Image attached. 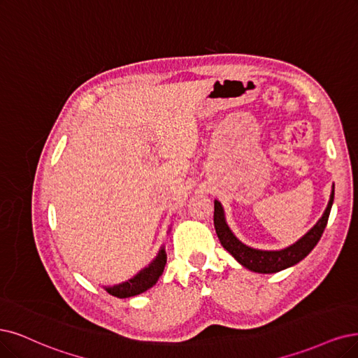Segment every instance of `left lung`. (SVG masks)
<instances>
[{"label":"left lung","mask_w":358,"mask_h":358,"mask_svg":"<svg viewBox=\"0 0 358 358\" xmlns=\"http://www.w3.org/2000/svg\"><path fill=\"white\" fill-rule=\"evenodd\" d=\"M334 196H335V186H332V193H330L329 203L320 220L317 221L314 226L301 237V239H298L295 243L289 245L283 249H275V250L255 249L241 242L229 227L226 213H224L221 202L217 199L214 202L215 231L222 248L226 249L229 254H231V257L237 262L242 264L245 268L255 273H261V274H271V273L282 271L302 261L311 252L314 246L319 243L320 237L326 229L330 209H332V205H334Z\"/></svg>","instance_id":"obj_1"}]
</instances>
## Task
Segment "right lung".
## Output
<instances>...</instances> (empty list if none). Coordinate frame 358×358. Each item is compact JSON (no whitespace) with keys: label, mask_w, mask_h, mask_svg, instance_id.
Segmentation results:
<instances>
[{"label":"right lung","mask_w":358,"mask_h":358,"mask_svg":"<svg viewBox=\"0 0 358 358\" xmlns=\"http://www.w3.org/2000/svg\"><path fill=\"white\" fill-rule=\"evenodd\" d=\"M166 266V252H165V246L159 249L157 255L153 258V261L149 264L148 267L141 268L134 277H131L127 282H122L119 285L113 286H103L104 290L108 294L116 296V298H131L140 295L145 290L150 289L156 282L159 280V277L162 275L164 268Z\"/></svg>","instance_id":"add662e5"}]
</instances>
